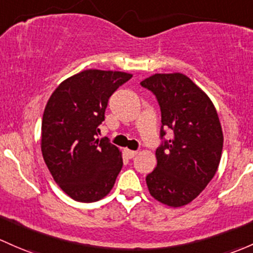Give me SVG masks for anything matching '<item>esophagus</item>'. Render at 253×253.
<instances>
[{
	"mask_svg": "<svg viewBox=\"0 0 253 253\" xmlns=\"http://www.w3.org/2000/svg\"><path fill=\"white\" fill-rule=\"evenodd\" d=\"M125 154H126V155L128 156L129 159H132V158H134L135 155H137L138 151H135V150H129V149H125Z\"/></svg>",
	"mask_w": 253,
	"mask_h": 253,
	"instance_id": "esophagus-1",
	"label": "esophagus"
}]
</instances>
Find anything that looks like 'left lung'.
<instances>
[{
  "label": "left lung",
  "instance_id": "1",
  "mask_svg": "<svg viewBox=\"0 0 253 253\" xmlns=\"http://www.w3.org/2000/svg\"><path fill=\"white\" fill-rule=\"evenodd\" d=\"M158 98L164 127L172 138L156 149L158 165L145 178L150 195L182 207L200 195L216 174L223 132L213 103L184 74H154L140 82Z\"/></svg>",
  "mask_w": 253,
  "mask_h": 253
}]
</instances>
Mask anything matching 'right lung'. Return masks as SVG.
<instances>
[{"instance_id": "right-lung-1", "label": "right lung", "mask_w": 253, "mask_h": 253, "mask_svg": "<svg viewBox=\"0 0 253 253\" xmlns=\"http://www.w3.org/2000/svg\"><path fill=\"white\" fill-rule=\"evenodd\" d=\"M132 74L88 69L64 80L43 111L41 151L53 179L66 195L94 203L113 189L122 169V154L95 138L110 95Z\"/></svg>"}]
</instances>
